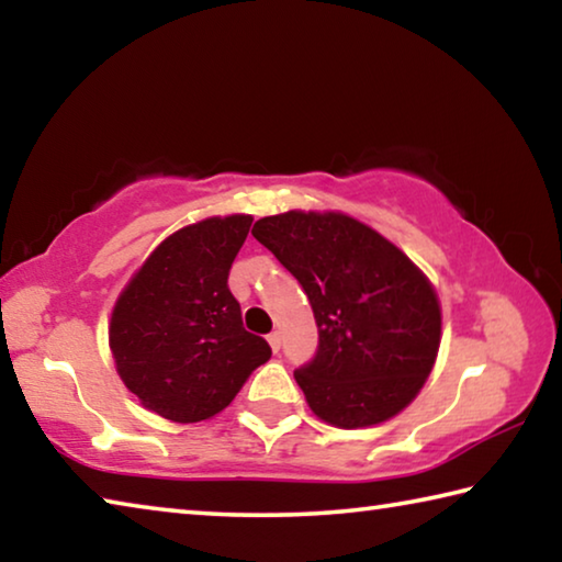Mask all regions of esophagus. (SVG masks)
Returning a JSON list of instances; mask_svg holds the SVG:
<instances>
[{
    "label": "esophagus",
    "mask_w": 562,
    "mask_h": 562,
    "mask_svg": "<svg viewBox=\"0 0 562 562\" xmlns=\"http://www.w3.org/2000/svg\"><path fill=\"white\" fill-rule=\"evenodd\" d=\"M268 341H270V347H272L274 355H278V351H280V345H282L280 331H272V335H268Z\"/></svg>",
    "instance_id": "1"
}]
</instances>
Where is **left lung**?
Instances as JSON below:
<instances>
[{
	"label": "left lung",
	"instance_id": "8db88e82",
	"mask_svg": "<svg viewBox=\"0 0 562 562\" xmlns=\"http://www.w3.org/2000/svg\"><path fill=\"white\" fill-rule=\"evenodd\" d=\"M252 235L315 312L317 351L294 372L312 412L339 429H361L412 404L441 345V307L426 274L345 213L270 215Z\"/></svg>",
	"mask_w": 562,
	"mask_h": 562
}]
</instances>
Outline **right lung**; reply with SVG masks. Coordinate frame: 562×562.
I'll list each match as a JSON object with an SVG mask.
<instances>
[{"label": "right lung", "instance_id": "add662e5", "mask_svg": "<svg viewBox=\"0 0 562 562\" xmlns=\"http://www.w3.org/2000/svg\"><path fill=\"white\" fill-rule=\"evenodd\" d=\"M250 225V215H227L180 227L148 255L111 312L119 376L170 422L221 414L272 355L243 327L240 302L227 288Z\"/></svg>", "mask_w": 562, "mask_h": 562}]
</instances>
